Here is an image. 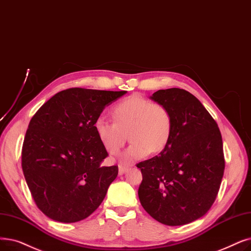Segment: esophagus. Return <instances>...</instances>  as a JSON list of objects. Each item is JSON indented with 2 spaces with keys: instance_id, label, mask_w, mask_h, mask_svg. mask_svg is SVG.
<instances>
[{
  "instance_id": "34e87169",
  "label": "esophagus",
  "mask_w": 251,
  "mask_h": 251,
  "mask_svg": "<svg viewBox=\"0 0 251 251\" xmlns=\"http://www.w3.org/2000/svg\"><path fill=\"white\" fill-rule=\"evenodd\" d=\"M128 171V168L122 165H119V176H123L124 173H126Z\"/></svg>"
}]
</instances>
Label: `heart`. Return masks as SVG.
I'll list each match as a JSON object with an SVG mask.
<instances>
[{
    "instance_id": "b5f03b06",
    "label": "heart",
    "mask_w": 251,
    "mask_h": 251,
    "mask_svg": "<svg viewBox=\"0 0 251 251\" xmlns=\"http://www.w3.org/2000/svg\"><path fill=\"white\" fill-rule=\"evenodd\" d=\"M115 121L100 116L94 122L95 132L107 152L116 155L126 140L131 144L121 155L130 162L159 152L167 146L172 131V118L168 108L134 94L119 101L112 111Z\"/></svg>"
}]
</instances>
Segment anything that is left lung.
Masks as SVG:
<instances>
[{"mask_svg": "<svg viewBox=\"0 0 251 251\" xmlns=\"http://www.w3.org/2000/svg\"><path fill=\"white\" fill-rule=\"evenodd\" d=\"M150 99L168 108L172 131L158 156L136 165L143 174L139 201L161 224L187 225L205 215L219 193L225 170L222 134L189 91L158 90Z\"/></svg>", "mask_w": 251, "mask_h": 251, "instance_id": "1", "label": "left lung"}]
</instances>
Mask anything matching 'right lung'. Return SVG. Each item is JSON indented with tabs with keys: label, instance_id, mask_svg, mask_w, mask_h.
Returning <instances> with one entry per match:
<instances>
[{
	"label": "right lung",
	"instance_id": "obj_1",
	"mask_svg": "<svg viewBox=\"0 0 251 251\" xmlns=\"http://www.w3.org/2000/svg\"><path fill=\"white\" fill-rule=\"evenodd\" d=\"M126 92L70 88L52 96L31 118L21 165L35 203L49 219L79 222L103 201L118 166H101L107 151L94 122Z\"/></svg>",
	"mask_w": 251,
	"mask_h": 251
}]
</instances>
